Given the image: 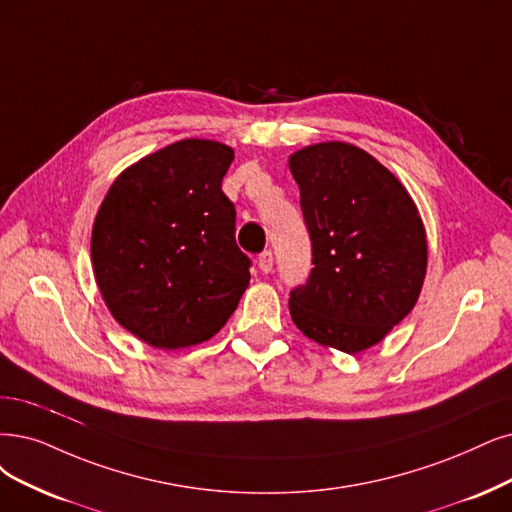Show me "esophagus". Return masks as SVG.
Returning a JSON list of instances; mask_svg holds the SVG:
<instances>
[{
    "mask_svg": "<svg viewBox=\"0 0 512 512\" xmlns=\"http://www.w3.org/2000/svg\"><path fill=\"white\" fill-rule=\"evenodd\" d=\"M257 266H259V270L263 274H270L272 268H274V255H272V251H263L259 255V259H257Z\"/></svg>",
    "mask_w": 512,
    "mask_h": 512,
    "instance_id": "34e87169",
    "label": "esophagus"
}]
</instances>
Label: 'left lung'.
I'll list each match as a JSON object with an SVG mask.
<instances>
[{"instance_id":"left-lung-1","label":"left lung","mask_w":512,"mask_h":512,"mask_svg":"<svg viewBox=\"0 0 512 512\" xmlns=\"http://www.w3.org/2000/svg\"><path fill=\"white\" fill-rule=\"evenodd\" d=\"M312 240L308 285L291 293L295 327L312 342L365 352L418 304L428 268L418 204L365 149L325 141L289 156Z\"/></svg>"}]
</instances>
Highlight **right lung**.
Masks as SVG:
<instances>
[{"label":"right lung","instance_id":"add662e5","mask_svg":"<svg viewBox=\"0 0 512 512\" xmlns=\"http://www.w3.org/2000/svg\"><path fill=\"white\" fill-rule=\"evenodd\" d=\"M234 149L211 139L170 143L126 166L92 223L90 261L107 310L158 350L217 335L249 287L236 211L221 192Z\"/></svg>","mask_w":512,"mask_h":512}]
</instances>
